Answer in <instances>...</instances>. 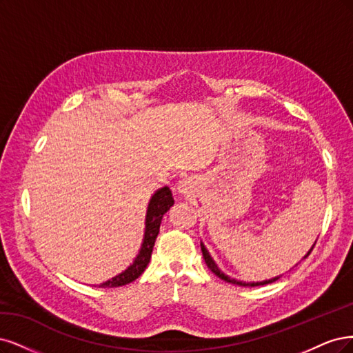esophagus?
I'll use <instances>...</instances> for the list:
<instances>
[{
  "label": "esophagus",
  "mask_w": 353,
  "mask_h": 353,
  "mask_svg": "<svg viewBox=\"0 0 353 353\" xmlns=\"http://www.w3.org/2000/svg\"><path fill=\"white\" fill-rule=\"evenodd\" d=\"M190 189H192V186H190V180L189 179L180 180L179 183H177V190L180 193H183V195H188V193L190 192Z\"/></svg>",
  "instance_id": "34e87169"
}]
</instances>
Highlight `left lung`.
<instances>
[{
	"instance_id": "obj_1",
	"label": "left lung",
	"mask_w": 353,
	"mask_h": 353,
	"mask_svg": "<svg viewBox=\"0 0 353 353\" xmlns=\"http://www.w3.org/2000/svg\"><path fill=\"white\" fill-rule=\"evenodd\" d=\"M314 246H315V243L312 245V248L310 249V252L306 254L303 258H306L310 254H311V251L314 249ZM201 251H202V255H203V259H205V264L208 265V268L214 272L215 276L217 277H220L221 280H224V281H227V283H232V284H237V286H245V288H254V286H263V284H268V283H272V281H276L279 277H274V279H270V280H264V281H256V283H245V281H239V280H234V279H230L229 276H225L224 272L217 267V264L214 263V259L211 258V255H210V252L207 251V248L203 246V243L201 242Z\"/></svg>"
}]
</instances>
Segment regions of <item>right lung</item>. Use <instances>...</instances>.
<instances>
[{
  "label": "right lung",
  "mask_w": 353,
  "mask_h": 353,
  "mask_svg": "<svg viewBox=\"0 0 353 353\" xmlns=\"http://www.w3.org/2000/svg\"><path fill=\"white\" fill-rule=\"evenodd\" d=\"M173 203H174V199L170 188L164 186L154 193L150 203H148L145 234H143V241H142L139 254L136 255L133 264L130 267H128L123 272H120L119 276L112 277L111 280L101 283L99 288H120V286H124V284L132 283L142 274L146 265L150 264L151 254L155 245V239L158 233H160V224L163 220V215L170 210V207H173Z\"/></svg>",
  "instance_id": "add662e5"
}]
</instances>
